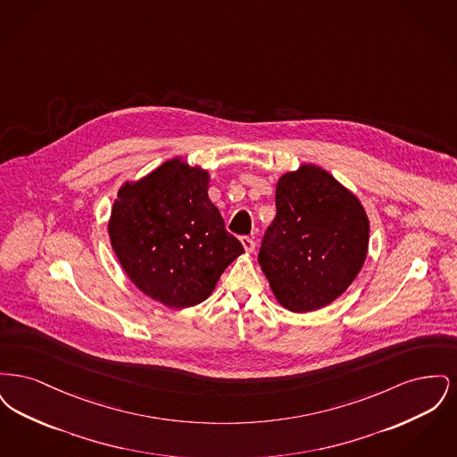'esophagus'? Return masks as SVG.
Wrapping results in <instances>:
<instances>
[{
  "label": "esophagus",
  "instance_id": "1",
  "mask_svg": "<svg viewBox=\"0 0 457 457\" xmlns=\"http://www.w3.org/2000/svg\"><path fill=\"white\" fill-rule=\"evenodd\" d=\"M241 243H243V246H245V250H246L248 253H252V252L255 250V241H253V238H250V237H243V238H241Z\"/></svg>",
  "mask_w": 457,
  "mask_h": 457
}]
</instances>
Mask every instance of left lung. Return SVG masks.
<instances>
[{
  "mask_svg": "<svg viewBox=\"0 0 457 457\" xmlns=\"http://www.w3.org/2000/svg\"><path fill=\"white\" fill-rule=\"evenodd\" d=\"M276 211L259 252L274 296L291 312L332 303L367 257L370 224L363 205L332 174L304 164L279 178Z\"/></svg>",
  "mask_w": 457,
  "mask_h": 457,
  "instance_id": "left-lung-1",
  "label": "left lung"
}]
</instances>
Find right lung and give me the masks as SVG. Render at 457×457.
<instances>
[{
  "mask_svg": "<svg viewBox=\"0 0 457 457\" xmlns=\"http://www.w3.org/2000/svg\"><path fill=\"white\" fill-rule=\"evenodd\" d=\"M209 173L179 159L125 183L109 219L112 250L142 293L170 308L211 296L243 245L209 200Z\"/></svg>",
  "mask_w": 457,
  "mask_h": 457,
  "instance_id": "add662e5",
  "label": "right lung"
}]
</instances>
